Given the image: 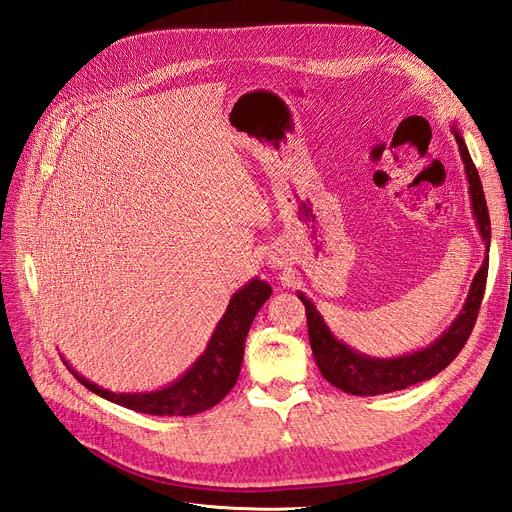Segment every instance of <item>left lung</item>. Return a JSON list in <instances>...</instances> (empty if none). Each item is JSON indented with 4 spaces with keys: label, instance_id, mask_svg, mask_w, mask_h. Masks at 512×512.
Segmentation results:
<instances>
[{
    "label": "left lung",
    "instance_id": "obj_1",
    "mask_svg": "<svg viewBox=\"0 0 512 512\" xmlns=\"http://www.w3.org/2000/svg\"><path fill=\"white\" fill-rule=\"evenodd\" d=\"M453 132H455V141L459 145L461 160L466 164L472 213L476 218L480 239L485 241L487 254H489L491 224H489V211L485 203L483 183H480V177L470 158L466 141H463L457 126H453ZM487 269H489V256H485L483 267L476 271L468 292V299L463 303L459 316L453 320L451 327L436 339V342H431L427 348H421L404 356H393V359H376V356H369L346 346L342 339H337L331 333V329L320 316L316 305L309 301L303 292H297V297L305 305L309 344H312V352H314L320 374L324 376V380L337 386L339 391L350 393V395H361V397L401 391V389H408L412 384L425 382L433 376H438L440 371L451 365V361L461 352L463 344L468 342V337L474 329L478 309H480V303H483V294H485Z\"/></svg>",
    "mask_w": 512,
    "mask_h": 512
}]
</instances>
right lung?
<instances>
[{"instance_id": "obj_1", "label": "right lung", "mask_w": 512, "mask_h": 512, "mask_svg": "<svg viewBox=\"0 0 512 512\" xmlns=\"http://www.w3.org/2000/svg\"><path fill=\"white\" fill-rule=\"evenodd\" d=\"M269 297L271 286L258 280V277L239 288L230 297L226 312L218 322V327L213 329L205 352L198 356L194 365L183 376L158 391L113 393L89 382L79 371L72 369L66 359L64 363L68 365L74 378L87 386L91 393L113 401L117 406L156 416H192L205 412L215 404H220L230 393L232 386L237 384L247 331H250L258 309L265 305Z\"/></svg>"}]
</instances>
